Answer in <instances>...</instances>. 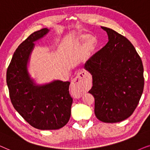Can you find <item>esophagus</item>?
<instances>
[{
  "label": "esophagus",
  "mask_w": 150,
  "mask_h": 150,
  "mask_svg": "<svg viewBox=\"0 0 150 150\" xmlns=\"http://www.w3.org/2000/svg\"><path fill=\"white\" fill-rule=\"evenodd\" d=\"M86 73L84 71H79L78 73V75L73 79L71 82V87L74 89L80 90L81 85V79L83 78L85 76Z\"/></svg>",
  "instance_id": "34e87169"
}]
</instances>
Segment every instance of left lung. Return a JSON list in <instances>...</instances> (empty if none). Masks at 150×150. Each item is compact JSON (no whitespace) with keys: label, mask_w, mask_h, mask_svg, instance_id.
Instances as JSON below:
<instances>
[{"label":"left lung","mask_w":150,"mask_h":150,"mask_svg":"<svg viewBox=\"0 0 150 150\" xmlns=\"http://www.w3.org/2000/svg\"><path fill=\"white\" fill-rule=\"evenodd\" d=\"M109 41L85 64L93 75L88 91L95 98V114L104 123L122 121L132 115L144 88L143 66L132 43L109 28Z\"/></svg>","instance_id":"left-lung-1"}]
</instances>
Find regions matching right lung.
<instances>
[{"mask_svg":"<svg viewBox=\"0 0 150 150\" xmlns=\"http://www.w3.org/2000/svg\"><path fill=\"white\" fill-rule=\"evenodd\" d=\"M48 31L44 28L33 32L18 46L7 68V83L13 107L28 123L39 129H57L64 126L71 117L70 82L54 81L35 86L27 69L33 42Z\"/></svg>","mask_w":150,"mask_h":150,"instance_id":"right-lung-1","label":"right lung"}]
</instances>
